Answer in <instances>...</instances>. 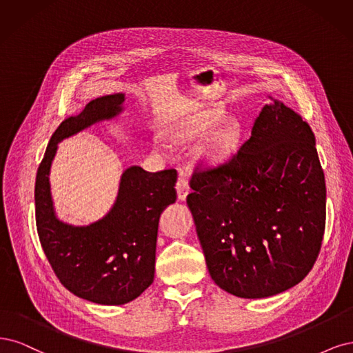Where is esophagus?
Wrapping results in <instances>:
<instances>
[{"instance_id":"obj_1","label":"esophagus","mask_w":353,"mask_h":353,"mask_svg":"<svg viewBox=\"0 0 353 353\" xmlns=\"http://www.w3.org/2000/svg\"><path fill=\"white\" fill-rule=\"evenodd\" d=\"M176 190H177V196L180 201H185L188 193L190 192V188H189V181L186 177H179L177 180V185H176Z\"/></svg>"}]
</instances>
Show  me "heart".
Masks as SVG:
<instances>
[{
	"mask_svg": "<svg viewBox=\"0 0 353 353\" xmlns=\"http://www.w3.org/2000/svg\"><path fill=\"white\" fill-rule=\"evenodd\" d=\"M220 111L215 108H205L198 112H190L180 121L173 124L170 130V138L181 143L198 138L207 132L212 124L220 119ZM242 142V126L236 119H225L215 126L207 136L205 142L201 146V157L208 163H223L237 151Z\"/></svg>",
	"mask_w": 353,
	"mask_h": 353,
	"instance_id": "heart-1",
	"label": "heart"
}]
</instances>
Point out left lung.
Here are the masks:
<instances>
[{"label":"left lung","instance_id":"left-lung-1","mask_svg":"<svg viewBox=\"0 0 353 353\" xmlns=\"http://www.w3.org/2000/svg\"><path fill=\"white\" fill-rule=\"evenodd\" d=\"M229 161L196 167L188 205L219 288L274 296L314 267L325 229V179L310 124L272 99Z\"/></svg>","mask_w":353,"mask_h":353}]
</instances>
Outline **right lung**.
<instances>
[{
  "instance_id": "right-lung-1",
  "label": "right lung",
  "mask_w": 353,
  "mask_h": 353,
  "mask_svg": "<svg viewBox=\"0 0 353 353\" xmlns=\"http://www.w3.org/2000/svg\"><path fill=\"white\" fill-rule=\"evenodd\" d=\"M124 94L105 95L65 119L51 136L37 173V229L45 255L63 286L99 305H124L154 281L158 220L176 202L174 168L150 173L132 165L120 177L117 198L104 217L73 225L57 217L50 170L59 143L123 112Z\"/></svg>"
}]
</instances>
